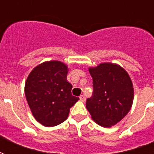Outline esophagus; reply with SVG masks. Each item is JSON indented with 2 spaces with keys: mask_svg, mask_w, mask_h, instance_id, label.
<instances>
[{
  "mask_svg": "<svg viewBox=\"0 0 154 154\" xmlns=\"http://www.w3.org/2000/svg\"><path fill=\"white\" fill-rule=\"evenodd\" d=\"M80 100H81L82 101H85V97L84 95H82V96H80Z\"/></svg>",
  "mask_w": 154,
  "mask_h": 154,
  "instance_id": "1",
  "label": "esophagus"
}]
</instances>
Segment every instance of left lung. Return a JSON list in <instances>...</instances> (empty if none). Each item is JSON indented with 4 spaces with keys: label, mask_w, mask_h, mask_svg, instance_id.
Listing matches in <instances>:
<instances>
[{
    "label": "left lung",
    "mask_w": 154,
    "mask_h": 154,
    "mask_svg": "<svg viewBox=\"0 0 154 154\" xmlns=\"http://www.w3.org/2000/svg\"><path fill=\"white\" fill-rule=\"evenodd\" d=\"M93 78V95L86 108L94 122L111 127L123 119L132 107L134 88L131 79L120 65L102 63L89 68Z\"/></svg>",
    "instance_id": "8db88e82"
}]
</instances>
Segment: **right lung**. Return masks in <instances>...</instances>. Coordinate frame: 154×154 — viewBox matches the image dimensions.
Returning a JSON list of instances; mask_svg holds the SVG:
<instances>
[{"label": "right lung", "mask_w": 154, "mask_h": 154, "mask_svg": "<svg viewBox=\"0 0 154 154\" xmlns=\"http://www.w3.org/2000/svg\"><path fill=\"white\" fill-rule=\"evenodd\" d=\"M68 67L52 60L34 68L28 77L25 93L35 119L47 127L56 126L67 119L70 108L79 98L72 95L67 82Z\"/></svg>", "instance_id": "right-lung-1"}]
</instances>
